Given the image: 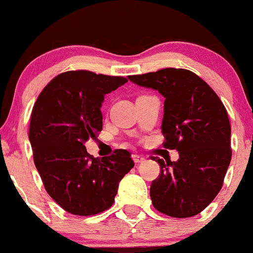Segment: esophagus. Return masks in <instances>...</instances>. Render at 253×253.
I'll use <instances>...</instances> for the list:
<instances>
[{
    "instance_id": "1",
    "label": "esophagus",
    "mask_w": 253,
    "mask_h": 253,
    "mask_svg": "<svg viewBox=\"0 0 253 253\" xmlns=\"http://www.w3.org/2000/svg\"><path fill=\"white\" fill-rule=\"evenodd\" d=\"M132 160H134L135 164H140V162H144L145 161V157L144 156H140V155H132Z\"/></svg>"
}]
</instances>
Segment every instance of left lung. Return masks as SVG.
Masks as SVG:
<instances>
[{"instance_id":"1","label":"left lung","mask_w":253,"mask_h":253,"mask_svg":"<svg viewBox=\"0 0 253 253\" xmlns=\"http://www.w3.org/2000/svg\"><path fill=\"white\" fill-rule=\"evenodd\" d=\"M165 97L164 146L176 149L177 161L154 157L160 174L150 187L152 206L172 217L203 211L221 189L231 161V126L226 108L212 88L186 69L129 76Z\"/></svg>"}]
</instances>
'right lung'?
Returning a JSON list of instances; mask_svg holds the SVG:
<instances>
[{"label": "right lung", "mask_w": 253, "mask_h": 253, "mask_svg": "<svg viewBox=\"0 0 253 253\" xmlns=\"http://www.w3.org/2000/svg\"><path fill=\"white\" fill-rule=\"evenodd\" d=\"M126 82L87 70L66 71L34 103L29 124L34 164L45 191L70 214L88 216L111 208L119 182L134 167L126 150L96 159L84 146L102 130L104 94Z\"/></svg>", "instance_id": "1"}]
</instances>
